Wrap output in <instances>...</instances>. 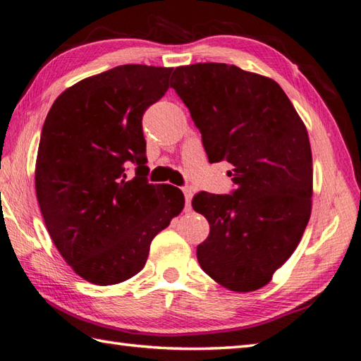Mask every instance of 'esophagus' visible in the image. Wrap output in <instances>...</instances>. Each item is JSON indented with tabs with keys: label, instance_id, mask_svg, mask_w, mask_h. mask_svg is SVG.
<instances>
[{
	"label": "esophagus",
	"instance_id": "1",
	"mask_svg": "<svg viewBox=\"0 0 361 361\" xmlns=\"http://www.w3.org/2000/svg\"><path fill=\"white\" fill-rule=\"evenodd\" d=\"M181 190H183V194H185V199H186V208L189 209L190 199H192V194H194V189L190 186H183Z\"/></svg>",
	"mask_w": 361,
	"mask_h": 361
}]
</instances>
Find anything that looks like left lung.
Returning a JSON list of instances; mask_svg holds the SVG:
<instances>
[{"mask_svg": "<svg viewBox=\"0 0 361 361\" xmlns=\"http://www.w3.org/2000/svg\"><path fill=\"white\" fill-rule=\"evenodd\" d=\"M172 79L208 161L230 162L236 185L231 194L194 195L192 208L209 222L197 259L219 285L255 291L293 255L312 214L307 128L271 78L204 62L176 67Z\"/></svg>", "mask_w": 361, "mask_h": 361, "instance_id": "obj_1", "label": "left lung"}]
</instances>
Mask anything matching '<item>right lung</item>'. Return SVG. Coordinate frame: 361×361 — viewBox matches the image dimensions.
Masks as SVG:
<instances>
[{
  "label": "right lung",
  "mask_w": 361,
  "mask_h": 361,
  "mask_svg": "<svg viewBox=\"0 0 361 361\" xmlns=\"http://www.w3.org/2000/svg\"><path fill=\"white\" fill-rule=\"evenodd\" d=\"M171 72L140 63L106 70L63 90L45 118L39 207L62 258L94 285L142 271L153 238L185 207L178 188L147 180L142 116L167 92Z\"/></svg>",
  "instance_id": "right-lung-1"
}]
</instances>
